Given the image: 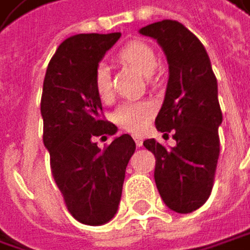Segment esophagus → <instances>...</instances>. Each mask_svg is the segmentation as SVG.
Segmentation results:
<instances>
[{
	"label": "esophagus",
	"instance_id": "34e87169",
	"mask_svg": "<svg viewBox=\"0 0 250 250\" xmlns=\"http://www.w3.org/2000/svg\"><path fill=\"white\" fill-rule=\"evenodd\" d=\"M133 139H134V142H136V146H137V147H140V146L143 145V137H142V136L134 134V136H133Z\"/></svg>",
	"mask_w": 250,
	"mask_h": 250
}]
</instances>
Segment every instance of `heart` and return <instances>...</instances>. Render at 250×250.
I'll list each match as a JSON object with an SVG mask.
<instances>
[{
	"label": "heart",
	"instance_id": "obj_1",
	"mask_svg": "<svg viewBox=\"0 0 250 250\" xmlns=\"http://www.w3.org/2000/svg\"><path fill=\"white\" fill-rule=\"evenodd\" d=\"M117 58L125 64L131 65L145 76H150L156 65L157 58L153 48L139 40L127 42L125 47L117 53ZM94 90L102 102L107 103L113 99V81L110 68L105 62H99L94 71ZM154 114V105L145 100H127L117 105L114 110L113 119L116 125L122 128L139 133L146 125L151 116Z\"/></svg>",
	"mask_w": 250,
	"mask_h": 250
}]
</instances>
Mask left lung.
I'll return each instance as SVG.
<instances>
[{
	"mask_svg": "<svg viewBox=\"0 0 250 250\" xmlns=\"http://www.w3.org/2000/svg\"><path fill=\"white\" fill-rule=\"evenodd\" d=\"M140 34L154 38L167 57L169 81L154 125L176 140L170 150L154 139L143 146L156 157L154 182L166 206L190 213L205 205L215 183L222 123L217 81L203 44L179 21L153 22Z\"/></svg>",
	"mask_w": 250,
	"mask_h": 250,
	"instance_id": "8db88e82",
	"label": "left lung"
}]
</instances>
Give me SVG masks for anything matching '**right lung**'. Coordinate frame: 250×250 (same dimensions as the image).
Returning a JSON list of instances; mask_svg holds the SVG:
<instances>
[{
  "label": "right lung",
  "instance_id": "1",
  "mask_svg": "<svg viewBox=\"0 0 250 250\" xmlns=\"http://www.w3.org/2000/svg\"><path fill=\"white\" fill-rule=\"evenodd\" d=\"M120 35L77 34L64 40L42 85V142L54 182L71 216L90 226L107 223L116 215L125 167L136 150L130 134L116 137L103 148L94 142L117 131L103 114L94 71Z\"/></svg>",
  "mask_w": 250,
  "mask_h": 250
}]
</instances>
